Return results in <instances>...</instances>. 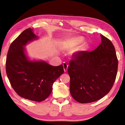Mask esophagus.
Listing matches in <instances>:
<instances>
[{"label":"esophagus","mask_w":125,"mask_h":125,"mask_svg":"<svg viewBox=\"0 0 125 125\" xmlns=\"http://www.w3.org/2000/svg\"><path fill=\"white\" fill-rule=\"evenodd\" d=\"M63 68H64V72H67V69H68V65L67 63L64 62V63H63Z\"/></svg>","instance_id":"34e87169"}]
</instances>
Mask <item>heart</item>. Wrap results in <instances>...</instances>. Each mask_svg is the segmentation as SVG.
Returning <instances> with one entry per match:
<instances>
[{
    "instance_id": "obj_1",
    "label": "heart",
    "mask_w": 125,
    "mask_h": 125,
    "mask_svg": "<svg viewBox=\"0 0 125 125\" xmlns=\"http://www.w3.org/2000/svg\"><path fill=\"white\" fill-rule=\"evenodd\" d=\"M82 41V39L80 37H75L74 39L68 40L64 42L63 44V47L65 48L73 47L81 43Z\"/></svg>"
}]
</instances>
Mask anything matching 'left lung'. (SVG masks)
Returning a JSON list of instances; mask_svg holds the SVG:
<instances>
[{
  "mask_svg": "<svg viewBox=\"0 0 125 125\" xmlns=\"http://www.w3.org/2000/svg\"><path fill=\"white\" fill-rule=\"evenodd\" d=\"M101 42L92 52L76 54L69 62L70 93L80 103H92L106 95L113 87L118 61L110 40L100 35Z\"/></svg>",
  "mask_w": 125,
  "mask_h": 125,
  "instance_id": "obj_1",
  "label": "left lung"
}]
</instances>
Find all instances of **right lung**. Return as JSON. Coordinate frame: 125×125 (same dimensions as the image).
Segmentation results:
<instances>
[{
	"instance_id": "1",
	"label": "right lung",
	"mask_w": 125,
	"mask_h": 125,
	"mask_svg": "<svg viewBox=\"0 0 125 125\" xmlns=\"http://www.w3.org/2000/svg\"><path fill=\"white\" fill-rule=\"evenodd\" d=\"M39 39L29 28L12 42L8 50L6 72L11 86L20 96L41 102L48 97L53 84L64 73L62 64L53 66L43 60H31L25 48Z\"/></svg>"
}]
</instances>
